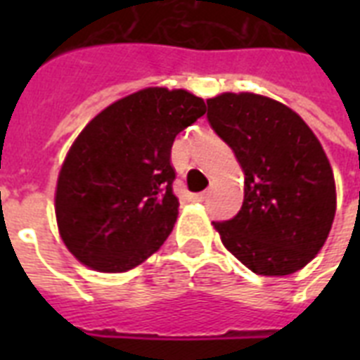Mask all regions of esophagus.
I'll use <instances>...</instances> for the list:
<instances>
[{"label":"esophagus","instance_id":"1","mask_svg":"<svg viewBox=\"0 0 360 360\" xmlns=\"http://www.w3.org/2000/svg\"><path fill=\"white\" fill-rule=\"evenodd\" d=\"M209 196V192H198V194H192V200L194 202H205Z\"/></svg>","mask_w":360,"mask_h":360}]
</instances>
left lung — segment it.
<instances>
[{
	"instance_id": "obj_1",
	"label": "left lung",
	"mask_w": 360,
	"mask_h": 360,
	"mask_svg": "<svg viewBox=\"0 0 360 360\" xmlns=\"http://www.w3.org/2000/svg\"><path fill=\"white\" fill-rule=\"evenodd\" d=\"M207 120L245 172V200L213 222L252 273L284 276L321 250L335 220V175L323 147L291 108L254 93L207 101Z\"/></svg>"
}]
</instances>
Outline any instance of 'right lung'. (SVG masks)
<instances>
[{
  "mask_svg": "<svg viewBox=\"0 0 360 360\" xmlns=\"http://www.w3.org/2000/svg\"><path fill=\"white\" fill-rule=\"evenodd\" d=\"M203 114V98L185 89L147 87L87 123L56 188L59 236L76 259L123 273L162 246L179 207L172 146Z\"/></svg>",
  "mask_w": 360,
  "mask_h": 360,
  "instance_id": "right-lung-1",
  "label": "right lung"
}]
</instances>
